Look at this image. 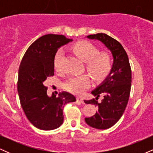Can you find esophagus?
I'll return each instance as SVG.
<instances>
[{
  "instance_id": "1",
  "label": "esophagus",
  "mask_w": 153,
  "mask_h": 153,
  "mask_svg": "<svg viewBox=\"0 0 153 153\" xmlns=\"http://www.w3.org/2000/svg\"><path fill=\"white\" fill-rule=\"evenodd\" d=\"M76 100H77V101H78V102H79V103H83V99H82V98H80V97H77V98H76Z\"/></svg>"
}]
</instances>
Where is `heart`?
Masks as SVG:
<instances>
[{
    "instance_id": "b5f03b06",
    "label": "heart",
    "mask_w": 153,
    "mask_h": 153,
    "mask_svg": "<svg viewBox=\"0 0 153 153\" xmlns=\"http://www.w3.org/2000/svg\"><path fill=\"white\" fill-rule=\"evenodd\" d=\"M73 52L83 62H85L87 71L95 80H102L106 76L111 68V59L106 53L99 54V50L88 42H79L72 47ZM64 55L62 50H59L54 56V66L56 70L61 68ZM91 85V80L86 75L72 77L64 84L66 91L75 95H81Z\"/></svg>"
}]
</instances>
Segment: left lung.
Wrapping results in <instances>:
<instances>
[{
  "label": "left lung",
  "instance_id": "1",
  "mask_svg": "<svg viewBox=\"0 0 153 153\" xmlns=\"http://www.w3.org/2000/svg\"><path fill=\"white\" fill-rule=\"evenodd\" d=\"M90 39L100 41L110 50L113 64L109 74L91 94L96 99L103 95V99L99 103L94 99L84 102L98 107L96 114L85 118L88 125L98 129L111 127L119 121L125 110L130 94L131 71L127 52L118 41L103 33L88 35Z\"/></svg>",
  "mask_w": 153,
  "mask_h": 153
}]
</instances>
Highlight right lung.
Returning <instances> with one entry per match:
<instances>
[{
	"instance_id": "add662e5",
	"label": "right lung",
	"mask_w": 153,
	"mask_h": 153,
	"mask_svg": "<svg viewBox=\"0 0 153 153\" xmlns=\"http://www.w3.org/2000/svg\"><path fill=\"white\" fill-rule=\"evenodd\" d=\"M72 41L64 35H44L28 48L19 66L17 88L21 105L29 122L42 130L60 127L63 107L76 101L65 91L58 96H48L44 85L48 77L54 75V58L58 49Z\"/></svg>"
}]
</instances>
